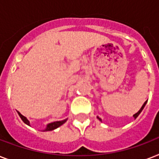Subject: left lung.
<instances>
[{"label":"left lung","instance_id":"1","mask_svg":"<svg viewBox=\"0 0 159 159\" xmlns=\"http://www.w3.org/2000/svg\"><path fill=\"white\" fill-rule=\"evenodd\" d=\"M146 103H147V101H146V102H144V103H143V106H142V107H141V108H140V110H139V111L138 112H137V113H136V114H134V115L133 116H134V119H136V118H137V117H138V116H139V114L141 113V111H143V109L144 108V106H145ZM97 119H99V120H101V121H102V119H101V118H99V117H98V116H97Z\"/></svg>","mask_w":159,"mask_h":159}]
</instances>
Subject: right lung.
I'll return each mask as SVG.
<instances>
[{"label": "right lung", "instance_id": "right-lung-1", "mask_svg": "<svg viewBox=\"0 0 159 159\" xmlns=\"http://www.w3.org/2000/svg\"><path fill=\"white\" fill-rule=\"evenodd\" d=\"M18 114L19 116H20V117L21 118V120L25 122V123L26 124V125H30V121L27 120V118L26 117H25L24 116H22L20 112L18 111ZM67 119H65V120H61V121H55V122H53V123H49L48 125H47V127H46V129H44L43 131H50V130H53V129H55L58 128L59 126H61L62 125H63V124L67 121Z\"/></svg>", "mask_w": 159, "mask_h": 159}]
</instances>
